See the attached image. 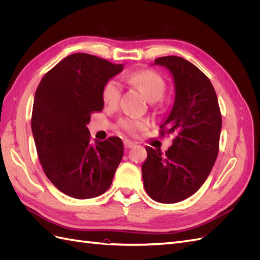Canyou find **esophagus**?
Segmentation results:
<instances>
[{"label": "esophagus", "instance_id": "obj_1", "mask_svg": "<svg viewBox=\"0 0 260 260\" xmlns=\"http://www.w3.org/2000/svg\"><path fill=\"white\" fill-rule=\"evenodd\" d=\"M123 145H124L125 148H130V147L135 146V143L131 142V141H129V140H124L123 141Z\"/></svg>", "mask_w": 260, "mask_h": 260}]
</instances>
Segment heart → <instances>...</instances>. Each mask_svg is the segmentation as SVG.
Wrapping results in <instances>:
<instances>
[{"label":"heart","instance_id":"b5f03b06","mask_svg":"<svg viewBox=\"0 0 260 260\" xmlns=\"http://www.w3.org/2000/svg\"><path fill=\"white\" fill-rule=\"evenodd\" d=\"M123 80L131 85H135L151 102L158 101L166 90V83H165L162 77L153 70L144 69L128 74L123 76ZM121 92L122 86L119 81L116 79L108 80L104 85L103 91H102L104 104L109 107H115L119 102ZM120 127L129 133H136L145 129L147 127V121L127 118V119L121 120Z\"/></svg>","mask_w":260,"mask_h":260}]
</instances>
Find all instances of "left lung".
<instances>
[{
    "label": "left lung",
    "instance_id": "obj_1",
    "mask_svg": "<svg viewBox=\"0 0 260 260\" xmlns=\"http://www.w3.org/2000/svg\"><path fill=\"white\" fill-rule=\"evenodd\" d=\"M154 65L167 68L174 79V105L160 133H174L175 139L165 154L145 148L142 177L149 198L174 204L198 192L209 176L218 156L222 120L214 86L192 62L164 56Z\"/></svg>",
    "mask_w": 260,
    "mask_h": 260
}]
</instances>
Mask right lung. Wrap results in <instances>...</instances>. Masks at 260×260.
<instances>
[{
  "mask_svg": "<svg viewBox=\"0 0 260 260\" xmlns=\"http://www.w3.org/2000/svg\"><path fill=\"white\" fill-rule=\"evenodd\" d=\"M123 64L85 53L60 60L36 91L31 129L44 174L60 192L78 200L98 198L112 184L123 155L122 141L92 143L86 124L104 107L105 83Z\"/></svg>",
  "mask_w": 260,
  "mask_h": 260,
  "instance_id": "add662e5",
  "label": "right lung"
}]
</instances>
